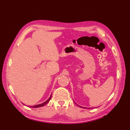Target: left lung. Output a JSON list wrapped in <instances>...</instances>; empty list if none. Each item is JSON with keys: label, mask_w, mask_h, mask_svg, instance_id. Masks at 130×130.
I'll use <instances>...</instances> for the list:
<instances>
[{"label": "left lung", "mask_w": 130, "mask_h": 130, "mask_svg": "<svg viewBox=\"0 0 130 130\" xmlns=\"http://www.w3.org/2000/svg\"><path fill=\"white\" fill-rule=\"evenodd\" d=\"M79 107H80L81 108H85V107H81V106H80V105H78Z\"/></svg>", "instance_id": "1"}]
</instances>
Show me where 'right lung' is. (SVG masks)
<instances>
[{
    "label": "right lung",
    "mask_w": 130,
    "mask_h": 130,
    "mask_svg": "<svg viewBox=\"0 0 130 130\" xmlns=\"http://www.w3.org/2000/svg\"><path fill=\"white\" fill-rule=\"evenodd\" d=\"M51 97H52V95L50 96V97L49 98V99H48L47 101H46L45 102H44L43 103H42V104H38V105H34V106H30V107H32V108H38V107H43V105H45V104H46L47 103L49 102L50 99H51Z\"/></svg>",
    "instance_id": "right-lung-1"
}]
</instances>
